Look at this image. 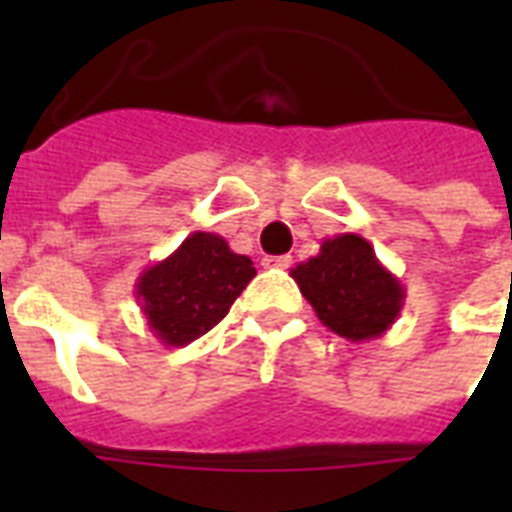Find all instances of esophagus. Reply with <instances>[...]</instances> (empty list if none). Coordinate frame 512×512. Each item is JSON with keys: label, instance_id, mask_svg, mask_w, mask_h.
Segmentation results:
<instances>
[{"label": "esophagus", "instance_id": "esophagus-1", "mask_svg": "<svg viewBox=\"0 0 512 512\" xmlns=\"http://www.w3.org/2000/svg\"><path fill=\"white\" fill-rule=\"evenodd\" d=\"M265 268H279V271H287L292 265V257L289 255H276V257H263Z\"/></svg>", "mask_w": 512, "mask_h": 512}]
</instances>
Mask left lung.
<instances>
[{
    "mask_svg": "<svg viewBox=\"0 0 512 512\" xmlns=\"http://www.w3.org/2000/svg\"><path fill=\"white\" fill-rule=\"evenodd\" d=\"M292 279L319 321L350 342L388 332L404 308L406 289L358 233L321 241L319 255L292 268Z\"/></svg>",
    "mask_w": 512,
    "mask_h": 512,
    "instance_id": "1",
    "label": "left lung"
}]
</instances>
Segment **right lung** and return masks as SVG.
Here are the masks:
<instances>
[{
  "label": "right lung",
  "instance_id": "1",
  "mask_svg": "<svg viewBox=\"0 0 512 512\" xmlns=\"http://www.w3.org/2000/svg\"><path fill=\"white\" fill-rule=\"evenodd\" d=\"M257 276L217 233L196 231L138 276L135 297L148 329L167 348H185L225 319L233 300Z\"/></svg>",
  "mask_w": 512,
  "mask_h": 512
}]
</instances>
